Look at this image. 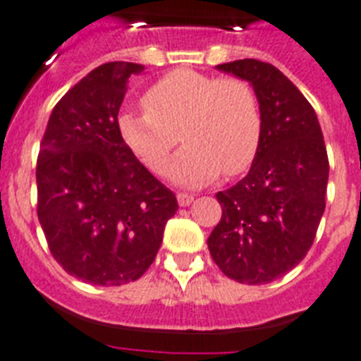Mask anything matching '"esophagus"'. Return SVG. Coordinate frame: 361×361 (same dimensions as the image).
<instances>
[{
  "label": "esophagus",
  "instance_id": "1",
  "mask_svg": "<svg viewBox=\"0 0 361 361\" xmlns=\"http://www.w3.org/2000/svg\"><path fill=\"white\" fill-rule=\"evenodd\" d=\"M176 200H178V204H180V207H188V204L194 201V196H190V194H185V192H178Z\"/></svg>",
  "mask_w": 361,
  "mask_h": 361
}]
</instances>
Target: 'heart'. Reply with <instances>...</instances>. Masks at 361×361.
<instances>
[{"label": "heart", "mask_w": 361, "mask_h": 361, "mask_svg": "<svg viewBox=\"0 0 361 361\" xmlns=\"http://www.w3.org/2000/svg\"><path fill=\"white\" fill-rule=\"evenodd\" d=\"M144 108L145 111H124L118 116L120 136L151 173L160 174L181 131L187 145L167 173L180 187H201L221 173H243L261 145L257 95L241 79H217L180 68L149 87Z\"/></svg>", "instance_id": "b5f03b06"}]
</instances>
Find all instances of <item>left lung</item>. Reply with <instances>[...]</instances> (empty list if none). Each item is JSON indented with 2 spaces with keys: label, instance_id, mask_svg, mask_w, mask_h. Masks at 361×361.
<instances>
[{
  "label": "left lung",
  "instance_id": "1",
  "mask_svg": "<svg viewBox=\"0 0 361 361\" xmlns=\"http://www.w3.org/2000/svg\"><path fill=\"white\" fill-rule=\"evenodd\" d=\"M216 68L253 87L262 136L248 174L216 194L223 216L207 245L226 277L266 284L295 268L313 245L326 210V144L314 109L281 70L257 59Z\"/></svg>",
  "mask_w": 361,
  "mask_h": 361
}]
</instances>
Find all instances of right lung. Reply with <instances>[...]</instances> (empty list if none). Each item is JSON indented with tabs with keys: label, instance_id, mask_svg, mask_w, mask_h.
Wrapping results in <instances>:
<instances>
[{
	"label": "right lung",
	"instance_id": "obj_1",
	"mask_svg": "<svg viewBox=\"0 0 361 361\" xmlns=\"http://www.w3.org/2000/svg\"><path fill=\"white\" fill-rule=\"evenodd\" d=\"M145 66L106 63L57 102L37 157V217L51 255L95 286L136 281L152 264L178 201L118 133L128 82Z\"/></svg>",
	"mask_w": 361,
	"mask_h": 361
}]
</instances>
